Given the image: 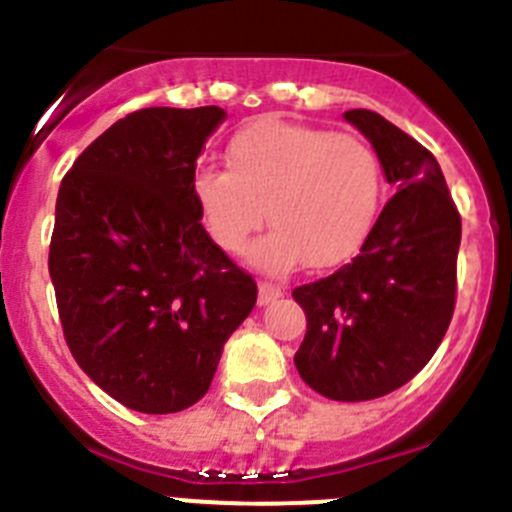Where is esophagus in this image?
<instances>
[{"label": "esophagus", "mask_w": 512, "mask_h": 512, "mask_svg": "<svg viewBox=\"0 0 512 512\" xmlns=\"http://www.w3.org/2000/svg\"><path fill=\"white\" fill-rule=\"evenodd\" d=\"M257 288H260V293H257V303H260V305L272 303V300H278L280 295L285 293V290L280 288V285L267 283V280H260V285H257Z\"/></svg>", "instance_id": "34e87169"}]
</instances>
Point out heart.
<instances>
[{
	"instance_id": "obj_1",
	"label": "heart",
	"mask_w": 512,
	"mask_h": 512,
	"mask_svg": "<svg viewBox=\"0 0 512 512\" xmlns=\"http://www.w3.org/2000/svg\"><path fill=\"white\" fill-rule=\"evenodd\" d=\"M227 169H199L191 179L199 217L224 252H242L267 214L272 229L250 252L267 272L300 260L315 270L341 265L374 227L384 189L369 141L283 118L234 133Z\"/></svg>"
}]
</instances>
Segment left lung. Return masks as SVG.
<instances>
[{
	"label": "left lung",
	"mask_w": 512,
	"mask_h": 512,
	"mask_svg": "<svg viewBox=\"0 0 512 512\" xmlns=\"http://www.w3.org/2000/svg\"><path fill=\"white\" fill-rule=\"evenodd\" d=\"M396 189L348 265L293 298L308 318L295 369L333 401L391 394L427 366L455 313L462 219L432 151L366 108L343 113Z\"/></svg>",
	"instance_id": "8db88e82"
}]
</instances>
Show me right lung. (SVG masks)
Segmentation results:
<instances>
[{"mask_svg":"<svg viewBox=\"0 0 512 512\" xmlns=\"http://www.w3.org/2000/svg\"><path fill=\"white\" fill-rule=\"evenodd\" d=\"M217 105L141 108L62 179L50 278L70 353L123 407L174 414L209 391L257 283L199 222L191 194Z\"/></svg>","mask_w":512,"mask_h":512,"instance_id":"add662e5","label":"right lung"}]
</instances>
